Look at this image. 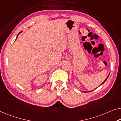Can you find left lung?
Instances as JSON below:
<instances>
[{
    "label": "left lung",
    "instance_id": "obj_1",
    "mask_svg": "<svg viewBox=\"0 0 121 121\" xmlns=\"http://www.w3.org/2000/svg\"><path fill=\"white\" fill-rule=\"evenodd\" d=\"M109 75H108V77H107V78H106V79H105V80H104V82H103V83H102V84H101V85H102V84H104V82H105V81H106V80H107V79H108V77H109Z\"/></svg>",
    "mask_w": 121,
    "mask_h": 121
}]
</instances>
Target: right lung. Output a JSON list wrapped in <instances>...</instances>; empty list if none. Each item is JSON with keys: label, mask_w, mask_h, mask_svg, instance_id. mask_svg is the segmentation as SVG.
Listing matches in <instances>:
<instances>
[{"label": "right lung", "mask_w": 121, "mask_h": 121, "mask_svg": "<svg viewBox=\"0 0 121 121\" xmlns=\"http://www.w3.org/2000/svg\"><path fill=\"white\" fill-rule=\"evenodd\" d=\"M21 32H22V31H21V32H19V33L18 34V35H19V34H20V33H21ZM18 35H17V37H18ZM17 38H16V39H17Z\"/></svg>", "instance_id": "1"}]
</instances>
